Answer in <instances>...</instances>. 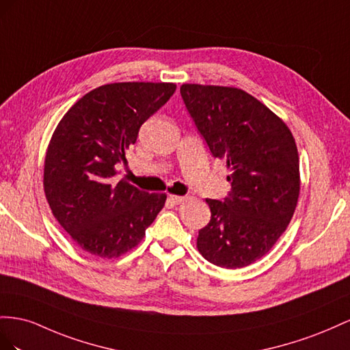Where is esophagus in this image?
I'll list each match as a JSON object with an SVG mask.
<instances>
[{
    "instance_id": "obj_1",
    "label": "esophagus",
    "mask_w": 350,
    "mask_h": 350,
    "mask_svg": "<svg viewBox=\"0 0 350 350\" xmlns=\"http://www.w3.org/2000/svg\"><path fill=\"white\" fill-rule=\"evenodd\" d=\"M168 201L172 202L173 205H178L186 201V196H177V195H170L168 196Z\"/></svg>"
}]
</instances>
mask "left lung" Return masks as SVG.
Masks as SVG:
<instances>
[{"label": "left lung", "mask_w": 350, "mask_h": 350, "mask_svg": "<svg viewBox=\"0 0 350 350\" xmlns=\"http://www.w3.org/2000/svg\"><path fill=\"white\" fill-rule=\"evenodd\" d=\"M180 94L209 151L232 170L228 195L206 199L211 219L199 230L198 251L218 267H246L275 245L293 217L301 191L293 135L239 88L185 83Z\"/></svg>", "instance_id": "1"}]
</instances>
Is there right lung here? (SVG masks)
<instances>
[{
  "instance_id": "add662e5",
  "label": "right lung",
  "mask_w": 350,
  "mask_h": 350,
  "mask_svg": "<svg viewBox=\"0 0 350 350\" xmlns=\"http://www.w3.org/2000/svg\"><path fill=\"white\" fill-rule=\"evenodd\" d=\"M176 91L174 83L122 82L88 92L68 109L49 141L44 191L49 208L83 251L118 258L137 246L167 195L118 180L117 164L141 126Z\"/></svg>"
}]
</instances>
